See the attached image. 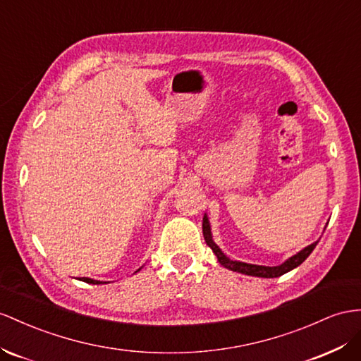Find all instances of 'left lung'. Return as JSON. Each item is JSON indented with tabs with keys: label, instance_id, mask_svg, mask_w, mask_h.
Instances as JSON below:
<instances>
[{
	"label": "left lung",
	"instance_id": "8db88e82",
	"mask_svg": "<svg viewBox=\"0 0 361 361\" xmlns=\"http://www.w3.org/2000/svg\"><path fill=\"white\" fill-rule=\"evenodd\" d=\"M202 235H204V239H206V244L212 248V252L215 253V256L218 257V262L226 267V269L232 270V271H236V273H243V274H247V276H256V277H279L285 273H288L291 270H294L295 267H299L307 257L311 255V252L316 248L317 243H312L311 245L302 248V250L299 253L293 255L291 257H288L285 262H282L281 265H276V267H267V265H255V264H247V262H241V261H233L230 259V257H227L223 250L215 244L214 238H212V228H210V223H209V218L207 215L204 214V216H202Z\"/></svg>",
	"mask_w": 361,
	"mask_h": 361
}]
</instances>
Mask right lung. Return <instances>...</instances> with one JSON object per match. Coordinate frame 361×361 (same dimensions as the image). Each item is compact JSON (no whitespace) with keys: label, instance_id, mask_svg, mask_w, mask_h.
I'll return each instance as SVG.
<instances>
[{"label":"right lung","instance_id":"right-lung-1","mask_svg":"<svg viewBox=\"0 0 361 361\" xmlns=\"http://www.w3.org/2000/svg\"><path fill=\"white\" fill-rule=\"evenodd\" d=\"M142 269H138L137 271H140ZM135 271V273H137ZM84 282H87V283H92V285H99V283H108V282H102V281H94V279H90V277H84V279H82Z\"/></svg>","mask_w":361,"mask_h":361}]
</instances>
